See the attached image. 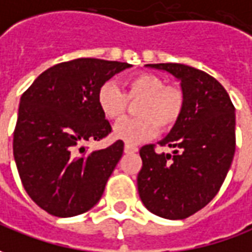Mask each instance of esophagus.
<instances>
[{
  "label": "esophagus",
  "mask_w": 252,
  "mask_h": 252,
  "mask_svg": "<svg viewBox=\"0 0 252 252\" xmlns=\"http://www.w3.org/2000/svg\"><path fill=\"white\" fill-rule=\"evenodd\" d=\"M137 151H138V148L134 147V145H130V144H126V145H125V152H126V154H134Z\"/></svg>",
  "instance_id": "34e87169"
}]
</instances>
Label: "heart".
Masks as SVG:
<instances>
[{"label": "heart", "mask_w": 252, "mask_h": 252, "mask_svg": "<svg viewBox=\"0 0 252 252\" xmlns=\"http://www.w3.org/2000/svg\"><path fill=\"white\" fill-rule=\"evenodd\" d=\"M123 92L114 82H105L98 89L97 104L109 121L121 119L127 100L138 101L134 112L137 118L123 119L114 127V137L123 143L136 145L155 136L160 130L171 129L184 111V96L180 90L167 88L162 78L152 74H140L126 79Z\"/></svg>", "instance_id": "b5f03b06"}]
</instances>
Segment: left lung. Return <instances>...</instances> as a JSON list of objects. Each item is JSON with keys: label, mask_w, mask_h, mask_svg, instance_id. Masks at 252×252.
I'll return each mask as SVG.
<instances>
[{"label": "left lung", "mask_w": 252, "mask_h": 252, "mask_svg": "<svg viewBox=\"0 0 252 252\" xmlns=\"http://www.w3.org/2000/svg\"><path fill=\"white\" fill-rule=\"evenodd\" d=\"M147 67L180 81L184 111L158 143L173 148L171 154H156L152 144L140 149L138 193L155 216L184 220L214 199L228 174L236 148L235 107L221 83L204 71L177 63Z\"/></svg>", "instance_id": "obj_1"}]
</instances>
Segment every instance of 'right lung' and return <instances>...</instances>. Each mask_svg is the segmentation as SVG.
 Listing matches in <instances>:
<instances>
[{"label":"right lung","instance_id":"add662e5","mask_svg":"<svg viewBox=\"0 0 252 252\" xmlns=\"http://www.w3.org/2000/svg\"><path fill=\"white\" fill-rule=\"evenodd\" d=\"M131 65L75 59L43 71L23 93L13 133V156L26 192L46 213L74 217L103 196L122 158L123 141L86 154L111 125L97 104L98 89Z\"/></svg>","mask_w":252,"mask_h":252}]
</instances>
